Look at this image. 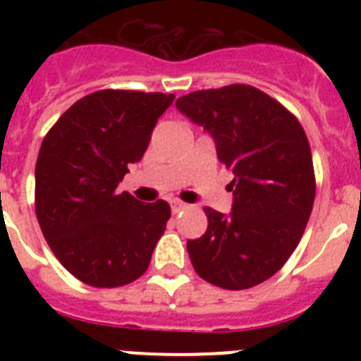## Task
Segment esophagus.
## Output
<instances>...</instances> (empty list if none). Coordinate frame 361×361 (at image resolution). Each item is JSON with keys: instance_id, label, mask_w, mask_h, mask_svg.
<instances>
[{"instance_id": "1", "label": "esophagus", "mask_w": 361, "mask_h": 361, "mask_svg": "<svg viewBox=\"0 0 361 361\" xmlns=\"http://www.w3.org/2000/svg\"><path fill=\"white\" fill-rule=\"evenodd\" d=\"M188 208H190V206H188L186 202H180V200H173V202H171V212L173 213H180Z\"/></svg>"}]
</instances>
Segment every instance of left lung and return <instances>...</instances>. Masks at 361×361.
Masks as SVG:
<instances>
[{
    "mask_svg": "<svg viewBox=\"0 0 361 361\" xmlns=\"http://www.w3.org/2000/svg\"><path fill=\"white\" fill-rule=\"evenodd\" d=\"M177 110L213 137L233 171L231 213L204 208L208 229L188 240L200 279L247 289L288 262L314 202V170L302 124L279 101L250 85L183 95Z\"/></svg>",
    "mask_w": 361,
    "mask_h": 361,
    "instance_id": "left-lung-1",
    "label": "left lung"
}]
</instances>
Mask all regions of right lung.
<instances>
[{
	"instance_id": "right-lung-1",
	"label": "right lung",
	"mask_w": 361,
	"mask_h": 361,
	"mask_svg": "<svg viewBox=\"0 0 361 361\" xmlns=\"http://www.w3.org/2000/svg\"><path fill=\"white\" fill-rule=\"evenodd\" d=\"M173 94L99 90L73 103L43 139L36 215L57 260L92 288H119L148 269L171 212L117 193Z\"/></svg>"
}]
</instances>
